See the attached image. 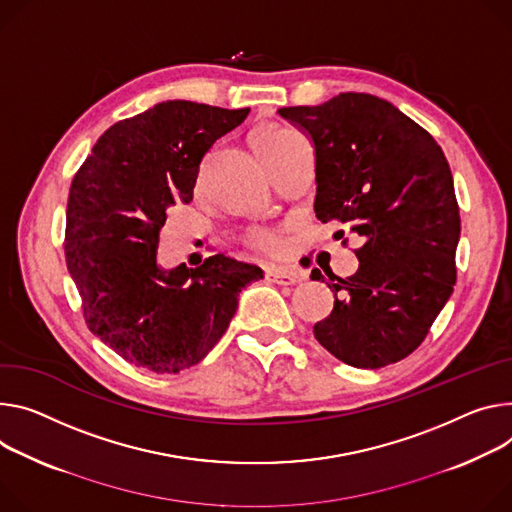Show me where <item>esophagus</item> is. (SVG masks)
Segmentation results:
<instances>
[{
  "label": "esophagus",
  "instance_id": "esophagus-1",
  "mask_svg": "<svg viewBox=\"0 0 512 512\" xmlns=\"http://www.w3.org/2000/svg\"><path fill=\"white\" fill-rule=\"evenodd\" d=\"M265 277L269 282L280 286H294L298 282V275L288 267H269L265 269Z\"/></svg>",
  "mask_w": 512,
  "mask_h": 512
}]
</instances>
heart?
Returning <instances> with one entry per match:
<instances>
[{
    "label": "heart",
    "mask_w": 512,
    "mask_h": 512,
    "mask_svg": "<svg viewBox=\"0 0 512 512\" xmlns=\"http://www.w3.org/2000/svg\"><path fill=\"white\" fill-rule=\"evenodd\" d=\"M298 134L282 124H273L265 122L253 128L251 132V145L257 153V157L263 161V165L271 163L280 155H284L296 141ZM245 243L265 255H282L286 251V239L280 230H271V228H255L247 232Z\"/></svg>",
    "instance_id": "1"
}]
</instances>
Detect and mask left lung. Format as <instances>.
<instances>
[{
	"label": "left lung",
	"instance_id": "1",
	"mask_svg": "<svg viewBox=\"0 0 512 512\" xmlns=\"http://www.w3.org/2000/svg\"><path fill=\"white\" fill-rule=\"evenodd\" d=\"M277 112L314 143L316 218L361 239L359 269L347 280L327 273L335 306L314 324L316 341L361 369L408 357L457 280L461 222L441 147L390 102L355 91ZM312 277L324 282L318 269Z\"/></svg>",
	"mask_w": 512,
	"mask_h": 512
}]
</instances>
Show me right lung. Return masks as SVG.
Masks as SVG:
<instances>
[{
    "label": "right lung",
    "instance_id": "obj_1",
    "mask_svg": "<svg viewBox=\"0 0 512 512\" xmlns=\"http://www.w3.org/2000/svg\"><path fill=\"white\" fill-rule=\"evenodd\" d=\"M249 114L171 100L110 126L73 177L65 259L89 331L122 359L177 374L228 329L239 292L261 267L222 253L161 269V228L190 204L200 163Z\"/></svg>",
    "mask_w": 512,
    "mask_h": 512
}]
</instances>
